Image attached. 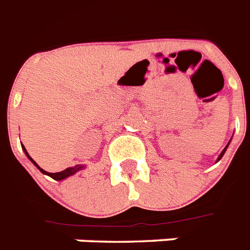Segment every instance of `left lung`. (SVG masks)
<instances>
[{"instance_id": "obj_1", "label": "left lung", "mask_w": 250, "mask_h": 250, "mask_svg": "<svg viewBox=\"0 0 250 250\" xmlns=\"http://www.w3.org/2000/svg\"><path fill=\"white\" fill-rule=\"evenodd\" d=\"M228 146H229V144H228ZM228 146H226V147H225V149L222 150V152H221V154H220V156H218V160H217V161H220V160H221V158H222V156H224V153H225V150H226V148H228Z\"/></svg>"}]
</instances>
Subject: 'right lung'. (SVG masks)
Instances as JSON below:
<instances>
[{
	"label": "right lung",
	"mask_w": 250,
	"mask_h": 250,
	"mask_svg": "<svg viewBox=\"0 0 250 250\" xmlns=\"http://www.w3.org/2000/svg\"><path fill=\"white\" fill-rule=\"evenodd\" d=\"M22 149L25 150V153H26V156H28V157H29V160L32 161L33 164H34V165H36L37 167H38L39 170H41V172H43V174L48 175V176H51V177H52V179H55V180H62V179H66V177L71 176V175L75 174L76 171L82 170V168H83V167H84V166H82V165H76V166H74V167H69V168H66V170L61 171V172H55V174H52V172H47V171H44V170H43V168H41V167H39L38 165H37L36 161L32 160V157H30V156H29L28 152H26L25 148L22 147Z\"/></svg>",
	"instance_id": "add662e5"
}]
</instances>
